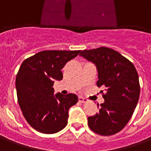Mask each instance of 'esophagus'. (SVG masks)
<instances>
[{
    "label": "esophagus",
    "instance_id": "1",
    "mask_svg": "<svg viewBox=\"0 0 151 151\" xmlns=\"http://www.w3.org/2000/svg\"><path fill=\"white\" fill-rule=\"evenodd\" d=\"M78 100L79 102H81V103H86V102H87V99L86 98H84V97H82V96H79Z\"/></svg>",
    "mask_w": 151,
    "mask_h": 151
}]
</instances>
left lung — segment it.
Wrapping results in <instances>:
<instances>
[{
  "label": "left lung",
  "mask_w": 151,
  "mask_h": 151,
  "mask_svg": "<svg viewBox=\"0 0 151 151\" xmlns=\"http://www.w3.org/2000/svg\"><path fill=\"white\" fill-rule=\"evenodd\" d=\"M79 55L95 64L97 86L105 91L99 111L88 117L89 127L102 136L116 134L129 122L138 102L140 84L136 69L120 53L106 47L83 50Z\"/></svg>",
  "instance_id": "1"
}]
</instances>
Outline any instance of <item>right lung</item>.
<instances>
[{
	"mask_svg": "<svg viewBox=\"0 0 151 151\" xmlns=\"http://www.w3.org/2000/svg\"><path fill=\"white\" fill-rule=\"evenodd\" d=\"M80 52L42 51L22 63L16 77L18 104L28 124L40 133H57L68 123L69 108L78 98L74 94L54 95L52 86L55 80L63 78L66 63Z\"/></svg>",
	"mask_w": 151,
	"mask_h": 151,
	"instance_id": "add662e5",
	"label": "right lung"
}]
</instances>
